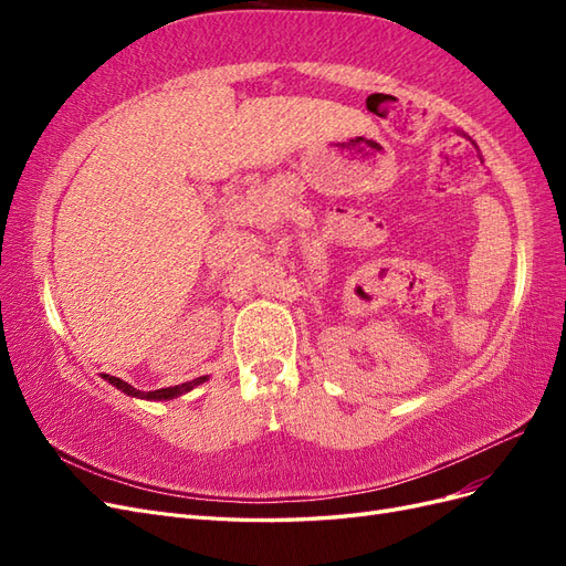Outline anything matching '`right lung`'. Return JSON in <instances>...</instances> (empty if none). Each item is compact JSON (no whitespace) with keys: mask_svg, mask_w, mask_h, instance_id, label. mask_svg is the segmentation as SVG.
<instances>
[{"mask_svg":"<svg viewBox=\"0 0 566 566\" xmlns=\"http://www.w3.org/2000/svg\"><path fill=\"white\" fill-rule=\"evenodd\" d=\"M104 380H108V382H111L113 387H117V389H123V391L127 394V397L148 399V401H169V399L181 397V394L191 391L193 387L202 385L205 380H208V375H200V378H196V380H191V382H181V385H175V387H163V389H156V391H142V389L132 387L129 382L115 378V375H106V373H104Z\"/></svg>","mask_w":566,"mask_h":566,"instance_id":"add662e5","label":"right lung"}]
</instances>
